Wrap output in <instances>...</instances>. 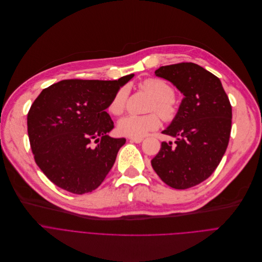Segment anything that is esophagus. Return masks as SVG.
<instances>
[{
  "label": "esophagus",
  "mask_w": 262,
  "mask_h": 262,
  "mask_svg": "<svg viewBox=\"0 0 262 262\" xmlns=\"http://www.w3.org/2000/svg\"><path fill=\"white\" fill-rule=\"evenodd\" d=\"M129 140H130V142H132V143L140 144V143L143 142L144 138H143V137H129Z\"/></svg>",
  "instance_id": "34e87169"
}]
</instances>
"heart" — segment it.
<instances>
[{
	"mask_svg": "<svg viewBox=\"0 0 262 262\" xmlns=\"http://www.w3.org/2000/svg\"><path fill=\"white\" fill-rule=\"evenodd\" d=\"M138 86L153 98L149 106V111H157L162 118L167 121L174 118L178 109L173 99L174 90L170 84L159 78H148L140 82ZM126 98V89H119L107 106L110 113L113 115H120L124 112ZM160 126L161 118L156 112L145 115L129 114L118 121L119 132L130 137L145 136L150 131L157 130Z\"/></svg>",
	"mask_w": 262,
	"mask_h": 262,
	"instance_id": "b5f03b06",
	"label": "heart"
}]
</instances>
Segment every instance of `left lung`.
I'll use <instances>...</instances> for the list:
<instances>
[{
	"label": "left lung",
	"mask_w": 262,
	"mask_h": 262,
	"mask_svg": "<svg viewBox=\"0 0 262 262\" xmlns=\"http://www.w3.org/2000/svg\"><path fill=\"white\" fill-rule=\"evenodd\" d=\"M156 75L184 98L162 132L176 142H163L151 165L168 186L187 189L209 178L221 162L232 130V105L218 77L195 63L161 67Z\"/></svg>",
	"instance_id": "8db88e82"
}]
</instances>
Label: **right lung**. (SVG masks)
<instances>
[{"instance_id": "add662e5", "label": "right lung", "mask_w": 262, "mask_h": 262, "mask_svg": "<svg viewBox=\"0 0 262 262\" xmlns=\"http://www.w3.org/2000/svg\"><path fill=\"white\" fill-rule=\"evenodd\" d=\"M133 76L61 80L36 98L27 114L29 143L37 165L55 185L83 194L103 182L126 143L107 135L114 122L105 109Z\"/></svg>"}]
</instances>
